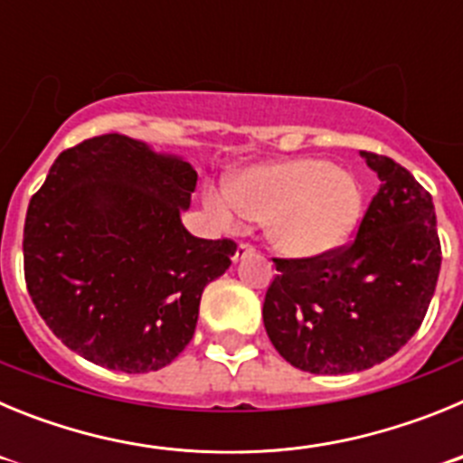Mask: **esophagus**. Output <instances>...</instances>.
I'll list each match as a JSON object with an SVG mask.
<instances>
[{"instance_id": "obj_1", "label": "esophagus", "mask_w": 463, "mask_h": 463, "mask_svg": "<svg viewBox=\"0 0 463 463\" xmlns=\"http://www.w3.org/2000/svg\"><path fill=\"white\" fill-rule=\"evenodd\" d=\"M252 252H255V245H250V243H239V248H236V255H234V261L243 260V257L252 255Z\"/></svg>"}]
</instances>
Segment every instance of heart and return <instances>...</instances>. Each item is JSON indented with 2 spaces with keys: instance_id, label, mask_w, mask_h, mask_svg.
<instances>
[{
  "instance_id": "b5f03b06",
  "label": "heart",
  "mask_w": 463,
  "mask_h": 463,
  "mask_svg": "<svg viewBox=\"0 0 463 463\" xmlns=\"http://www.w3.org/2000/svg\"><path fill=\"white\" fill-rule=\"evenodd\" d=\"M208 211L222 224L267 220V236L285 257L310 260L336 250L362 215V190L326 159L297 157L248 166L232 187H208Z\"/></svg>"
}]
</instances>
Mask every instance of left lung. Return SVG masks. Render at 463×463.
<instances>
[{"mask_svg":"<svg viewBox=\"0 0 463 463\" xmlns=\"http://www.w3.org/2000/svg\"><path fill=\"white\" fill-rule=\"evenodd\" d=\"M380 187L357 236L310 260L276 261L264 326L280 357L317 375L371 369L412 338L440 271L431 194L394 159L362 150Z\"/></svg>","mask_w":463,"mask_h":463,"instance_id":"left-lung-1","label":"left lung"}]
</instances>
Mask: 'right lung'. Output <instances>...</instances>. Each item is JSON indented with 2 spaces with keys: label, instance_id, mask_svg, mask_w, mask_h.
I'll list each match as a JSON object with an SVG mask.
<instances>
[{
  "label": "right lung",
  "instance_id": "obj_1",
  "mask_svg": "<svg viewBox=\"0 0 463 463\" xmlns=\"http://www.w3.org/2000/svg\"><path fill=\"white\" fill-rule=\"evenodd\" d=\"M196 171L141 141L104 134L60 153L24 220V282L69 350L122 373L174 362L194 336L232 239L183 227Z\"/></svg>",
  "mask_w": 463,
  "mask_h": 463
}]
</instances>
